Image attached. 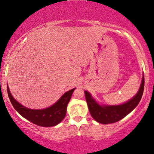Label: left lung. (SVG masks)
Masks as SVG:
<instances>
[{"mask_svg": "<svg viewBox=\"0 0 154 154\" xmlns=\"http://www.w3.org/2000/svg\"><path fill=\"white\" fill-rule=\"evenodd\" d=\"M144 89V76L137 94L127 102L119 105H100L92 98L88 91H85L86 102L91 116L97 122L104 124H112L122 119L136 108L141 100Z\"/></svg>", "mask_w": 154, "mask_h": 154, "instance_id": "1", "label": "left lung"}]
</instances>
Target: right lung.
Segmentation results:
<instances>
[{
	"instance_id": "1",
	"label": "right lung",
	"mask_w": 154,
	"mask_h": 154,
	"mask_svg": "<svg viewBox=\"0 0 154 154\" xmlns=\"http://www.w3.org/2000/svg\"><path fill=\"white\" fill-rule=\"evenodd\" d=\"M75 89V88H74L65 92L57 102L50 107L43 109H31L25 107L17 102L11 95L8 86H7L8 94L15 109L21 116L30 122L44 127H50L57 125L65 117L67 104Z\"/></svg>"
}]
</instances>
